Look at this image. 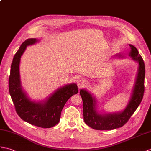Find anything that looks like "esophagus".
I'll list each match as a JSON object with an SVG mask.
<instances>
[{"mask_svg":"<svg viewBox=\"0 0 151 151\" xmlns=\"http://www.w3.org/2000/svg\"><path fill=\"white\" fill-rule=\"evenodd\" d=\"M76 83H77V85H78V88H82V87H83L86 86V81L82 78L79 79Z\"/></svg>","mask_w":151,"mask_h":151,"instance_id":"esophagus-1","label":"esophagus"}]
</instances>
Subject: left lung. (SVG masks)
I'll return each mask as SVG.
<instances>
[{
  "label": "left lung",
  "instance_id": "left-lung-1",
  "mask_svg": "<svg viewBox=\"0 0 151 151\" xmlns=\"http://www.w3.org/2000/svg\"><path fill=\"white\" fill-rule=\"evenodd\" d=\"M129 46L131 49L129 56L139 63V67L132 96L124 111L116 113L99 114L96 110L95 99L85 89L80 91L83 101V120L87 125L96 130H113L122 127L128 122L142 100L145 90V64L137 49L131 44Z\"/></svg>",
  "mask_w": 151,
  "mask_h": 151
}]
</instances>
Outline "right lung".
<instances>
[{
  "mask_svg": "<svg viewBox=\"0 0 151 151\" xmlns=\"http://www.w3.org/2000/svg\"><path fill=\"white\" fill-rule=\"evenodd\" d=\"M37 42L36 38H28L21 44L14 56L9 78V91L17 113L22 120L37 127L50 128L58 123L66 101L78 93V89L75 83L66 85L55 91L44 103L35 102L27 96L20 83V58L27 45Z\"/></svg>",
  "mask_w": 151,
  "mask_h": 151,
  "instance_id": "add662e5",
  "label": "right lung"
}]
</instances>
